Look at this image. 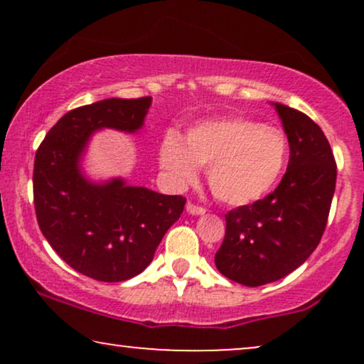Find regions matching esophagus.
Wrapping results in <instances>:
<instances>
[{
    "label": "esophagus",
    "mask_w": 364,
    "mask_h": 364,
    "mask_svg": "<svg viewBox=\"0 0 364 364\" xmlns=\"http://www.w3.org/2000/svg\"><path fill=\"white\" fill-rule=\"evenodd\" d=\"M187 212L192 213V215H202V213H205V208L200 207V205H196V203L188 202L187 203Z\"/></svg>",
    "instance_id": "esophagus-1"
}]
</instances>
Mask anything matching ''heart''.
Listing matches in <instances>:
<instances>
[{
    "label": "heart",
    "mask_w": 364,
    "mask_h": 364,
    "mask_svg": "<svg viewBox=\"0 0 364 364\" xmlns=\"http://www.w3.org/2000/svg\"><path fill=\"white\" fill-rule=\"evenodd\" d=\"M161 166L178 183L192 182L197 167L218 200L248 205L272 191L288 162L287 134L247 117L205 121L186 134L183 144L167 134L161 144Z\"/></svg>",
    "instance_id": "obj_1"
}]
</instances>
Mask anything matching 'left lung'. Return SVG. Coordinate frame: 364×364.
<instances>
[{
    "mask_svg": "<svg viewBox=\"0 0 364 364\" xmlns=\"http://www.w3.org/2000/svg\"><path fill=\"white\" fill-rule=\"evenodd\" d=\"M290 144V161L275 191L225 213L215 253L223 277L245 287L277 282L296 270L320 243L336 186V162L318 124L275 102Z\"/></svg>",
    "mask_w": 364,
    "mask_h": 364,
    "instance_id": "1",
    "label": "left lung"
}]
</instances>
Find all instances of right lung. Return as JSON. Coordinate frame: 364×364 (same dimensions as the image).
Masks as SVG:
<instances>
[{
	"label": "right lung",
	"instance_id": "add662e5",
	"mask_svg": "<svg viewBox=\"0 0 364 364\" xmlns=\"http://www.w3.org/2000/svg\"><path fill=\"white\" fill-rule=\"evenodd\" d=\"M149 106L147 96L73 109L51 127L34 157V210L43 235L69 267L97 282H124L146 270L186 205V197L131 187L121 178L91 183L79 171L94 131L136 132Z\"/></svg>",
	"mask_w": 364,
	"mask_h": 364
}]
</instances>
